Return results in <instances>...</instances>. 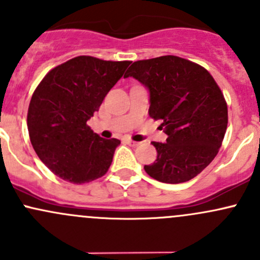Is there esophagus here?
Returning a JSON list of instances; mask_svg holds the SVG:
<instances>
[{
    "label": "esophagus",
    "instance_id": "esophagus-1",
    "mask_svg": "<svg viewBox=\"0 0 260 260\" xmlns=\"http://www.w3.org/2000/svg\"><path fill=\"white\" fill-rule=\"evenodd\" d=\"M127 143L129 146H133V147H137L141 145V142H136V141H132V140H127Z\"/></svg>",
    "mask_w": 260,
    "mask_h": 260
}]
</instances>
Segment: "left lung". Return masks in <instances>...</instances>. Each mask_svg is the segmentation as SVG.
<instances>
[{
  "instance_id": "8db88e82",
  "label": "left lung",
  "mask_w": 260,
  "mask_h": 260,
  "mask_svg": "<svg viewBox=\"0 0 260 260\" xmlns=\"http://www.w3.org/2000/svg\"><path fill=\"white\" fill-rule=\"evenodd\" d=\"M149 90L148 114L162 119L165 143L152 142L157 158L146 165L152 179L181 183L198 176L221 147L228 127L224 94L205 68L175 55L135 61L124 74Z\"/></svg>"
}]
</instances>
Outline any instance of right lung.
Segmentation results:
<instances>
[{"instance_id":"right-lung-1","label":"right lung","mask_w":260,"mask_h":260,"mask_svg":"<svg viewBox=\"0 0 260 260\" xmlns=\"http://www.w3.org/2000/svg\"><path fill=\"white\" fill-rule=\"evenodd\" d=\"M131 61L81 55L51 69L31 96V145L50 171L72 183L104 176L120 141L104 140L86 122L122 78Z\"/></svg>"}]
</instances>
